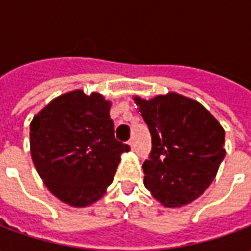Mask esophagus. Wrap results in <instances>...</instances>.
<instances>
[{
  "instance_id": "esophagus-1",
  "label": "esophagus",
  "mask_w": 251,
  "mask_h": 251,
  "mask_svg": "<svg viewBox=\"0 0 251 251\" xmlns=\"http://www.w3.org/2000/svg\"><path fill=\"white\" fill-rule=\"evenodd\" d=\"M129 147H130L131 151H133V149L136 148V144H134V141H133V140H130V141H129Z\"/></svg>"
}]
</instances>
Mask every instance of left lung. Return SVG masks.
Listing matches in <instances>:
<instances>
[{
  "mask_svg": "<svg viewBox=\"0 0 251 251\" xmlns=\"http://www.w3.org/2000/svg\"><path fill=\"white\" fill-rule=\"evenodd\" d=\"M134 102L152 136L142 164L145 188L164 207L189 204L208 188L226 156L225 129L203 104L180 94Z\"/></svg>",
  "mask_w": 251,
  "mask_h": 251,
  "instance_id": "obj_1",
  "label": "left lung"
}]
</instances>
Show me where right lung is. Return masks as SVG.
<instances>
[{
  "label": "right lung",
  "instance_id": "obj_1",
  "mask_svg": "<svg viewBox=\"0 0 251 251\" xmlns=\"http://www.w3.org/2000/svg\"><path fill=\"white\" fill-rule=\"evenodd\" d=\"M111 102L82 90L63 94L30 122V154L37 174L57 199L86 207L113 183L121 154L130 148L117 141Z\"/></svg>",
  "mask_w": 251,
  "mask_h": 251
}]
</instances>
